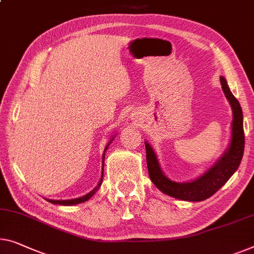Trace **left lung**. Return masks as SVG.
I'll return each mask as SVG.
<instances>
[{"label":"left lung","mask_w":254,"mask_h":254,"mask_svg":"<svg viewBox=\"0 0 254 254\" xmlns=\"http://www.w3.org/2000/svg\"><path fill=\"white\" fill-rule=\"evenodd\" d=\"M220 82L225 96L228 99L233 109L232 122V139L228 149L219 158L212 168L204 175L192 180L190 183H175L164 176L158 164V160L153 148L148 142L146 145L147 168L150 180L162 192L172 196V197L189 200V202H199L211 197L219 189L229 180L238 166L241 164L244 153V128H243V113L238 100L230 92L225 77L220 76Z\"/></svg>","instance_id":"left-lung-1"}]
</instances>
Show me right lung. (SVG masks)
I'll return each instance as SVG.
<instances>
[{
    "instance_id": "obj_1",
    "label": "right lung",
    "mask_w": 254,
    "mask_h": 254,
    "mask_svg": "<svg viewBox=\"0 0 254 254\" xmlns=\"http://www.w3.org/2000/svg\"><path fill=\"white\" fill-rule=\"evenodd\" d=\"M114 139V138H112V140ZM112 140L111 141L108 142V145L109 143L112 142ZM108 145L106 146V148H105V151L107 150V147H108ZM104 161H105V153H104V155H103V172H101V178H100V180H99V184H98V186L94 188V189H92V190H91L89 194H86V195H84V196H82V197H78V198H74V199H65V200H54V199H47V200H49V202L50 203H52V204H59V205H74V204H79V203H83V202H85V200H88L89 198H91L92 197V196L96 194V191L98 190V189H99V187L101 186V184H103V177H104Z\"/></svg>"
}]
</instances>
